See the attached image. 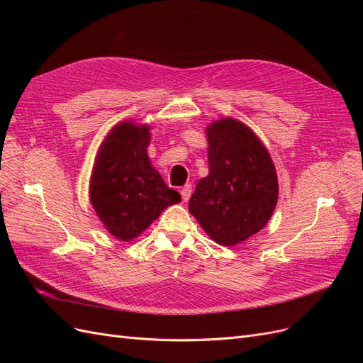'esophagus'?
<instances>
[{"mask_svg": "<svg viewBox=\"0 0 363 363\" xmlns=\"http://www.w3.org/2000/svg\"><path fill=\"white\" fill-rule=\"evenodd\" d=\"M180 194H182V199H183V201H188V200L191 199V195H192V186H191V184H186V186H183L182 191H180Z\"/></svg>", "mask_w": 363, "mask_h": 363, "instance_id": "obj_1", "label": "esophagus"}]
</instances>
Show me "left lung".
<instances>
[{
  "label": "left lung",
  "mask_w": 363,
  "mask_h": 363,
  "mask_svg": "<svg viewBox=\"0 0 363 363\" xmlns=\"http://www.w3.org/2000/svg\"><path fill=\"white\" fill-rule=\"evenodd\" d=\"M208 175L196 183L189 212L216 244L233 247L267 225L279 199L276 168L251 128L233 118L206 128Z\"/></svg>",
  "instance_id": "1"
}]
</instances>
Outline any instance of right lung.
I'll use <instances>...</instances> for the list:
<instances>
[{"label": "right lung", "instance_id": "obj_1", "mask_svg": "<svg viewBox=\"0 0 363 363\" xmlns=\"http://www.w3.org/2000/svg\"><path fill=\"white\" fill-rule=\"evenodd\" d=\"M150 127L131 121L116 124L101 144L91 175L89 196L107 232L131 240L171 204L180 203L152 168L147 155Z\"/></svg>", "mask_w": 363, "mask_h": 363}]
</instances>
